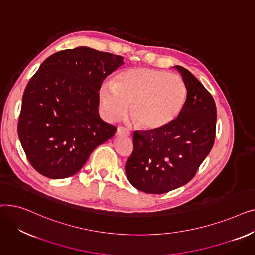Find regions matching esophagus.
<instances>
[{
    "mask_svg": "<svg viewBox=\"0 0 255 255\" xmlns=\"http://www.w3.org/2000/svg\"><path fill=\"white\" fill-rule=\"evenodd\" d=\"M116 135L117 136H129L130 135V132L124 128V127H118L117 132H116Z\"/></svg>",
    "mask_w": 255,
    "mask_h": 255,
    "instance_id": "1",
    "label": "esophagus"
}]
</instances>
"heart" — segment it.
Listing matches in <instances>:
<instances>
[{
  "label": "heart",
  "mask_w": 255,
  "mask_h": 255,
  "mask_svg": "<svg viewBox=\"0 0 255 255\" xmlns=\"http://www.w3.org/2000/svg\"><path fill=\"white\" fill-rule=\"evenodd\" d=\"M187 89L181 76L146 67L120 73L116 83L105 82L99 91L102 112L110 121L130 116L142 129L161 128L181 112Z\"/></svg>",
  "instance_id": "b5f03b06"
}]
</instances>
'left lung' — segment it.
<instances>
[{
	"label": "left lung",
	"mask_w": 255,
	"mask_h": 255,
	"mask_svg": "<svg viewBox=\"0 0 255 255\" xmlns=\"http://www.w3.org/2000/svg\"><path fill=\"white\" fill-rule=\"evenodd\" d=\"M173 68L187 89L182 110L161 128L135 131L125 165L129 182L145 193H166L191 181L215 140V101L190 71L182 66Z\"/></svg>",
	"instance_id": "left-lung-1"
}]
</instances>
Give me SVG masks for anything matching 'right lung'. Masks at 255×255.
I'll list each match as a JSON object with an SVG mask.
<instances>
[{"label":"right lung","instance_id":"1","mask_svg":"<svg viewBox=\"0 0 255 255\" xmlns=\"http://www.w3.org/2000/svg\"><path fill=\"white\" fill-rule=\"evenodd\" d=\"M123 57L79 46L48 57L24 90L17 131L31 165L49 179L82 169L117 128L101 120L99 93Z\"/></svg>","mask_w":255,"mask_h":255}]
</instances>
